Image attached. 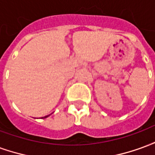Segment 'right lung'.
<instances>
[{
    "label": "right lung",
    "mask_w": 155,
    "mask_h": 155,
    "mask_svg": "<svg viewBox=\"0 0 155 155\" xmlns=\"http://www.w3.org/2000/svg\"><path fill=\"white\" fill-rule=\"evenodd\" d=\"M49 115H46V116H45V117H42V118H46V117H48Z\"/></svg>",
    "instance_id": "right-lung-1"
}]
</instances>
